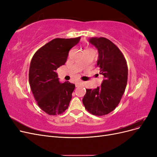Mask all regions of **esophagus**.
Wrapping results in <instances>:
<instances>
[{
    "mask_svg": "<svg viewBox=\"0 0 157 157\" xmlns=\"http://www.w3.org/2000/svg\"><path fill=\"white\" fill-rule=\"evenodd\" d=\"M82 82H76V84H75V86L76 87H78L79 86H80V85H82Z\"/></svg>",
    "mask_w": 157,
    "mask_h": 157,
    "instance_id": "obj_1",
    "label": "esophagus"
}]
</instances>
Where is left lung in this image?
<instances>
[{"label": "left lung", "instance_id": "1", "mask_svg": "<svg viewBox=\"0 0 157 157\" xmlns=\"http://www.w3.org/2000/svg\"><path fill=\"white\" fill-rule=\"evenodd\" d=\"M98 51L97 65L104 79L99 87L86 89L82 103L86 110L96 116L107 115L120 103L128 80V66L124 55L111 40L104 37L89 39Z\"/></svg>", "mask_w": 157, "mask_h": 157}]
</instances>
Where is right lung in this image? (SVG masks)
Wrapping results in <instances>:
<instances>
[{
	"label": "right lung",
	"mask_w": 157,
	"mask_h": 157,
	"mask_svg": "<svg viewBox=\"0 0 157 157\" xmlns=\"http://www.w3.org/2000/svg\"><path fill=\"white\" fill-rule=\"evenodd\" d=\"M80 37L52 40L33 56L30 63L29 81L38 105L50 115L62 114L69 107L75 85L66 81L60 83L56 71L63 65L69 50Z\"/></svg>",
	"instance_id": "obj_1"
}]
</instances>
